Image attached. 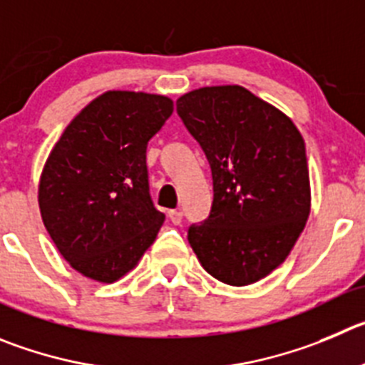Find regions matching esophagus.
Instances as JSON below:
<instances>
[{
    "mask_svg": "<svg viewBox=\"0 0 365 365\" xmlns=\"http://www.w3.org/2000/svg\"><path fill=\"white\" fill-rule=\"evenodd\" d=\"M169 220H171L175 225H180L183 220V212L182 210H169Z\"/></svg>",
    "mask_w": 365,
    "mask_h": 365,
    "instance_id": "esophagus-1",
    "label": "esophagus"
}]
</instances>
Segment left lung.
Wrapping results in <instances>:
<instances>
[{
	"mask_svg": "<svg viewBox=\"0 0 365 365\" xmlns=\"http://www.w3.org/2000/svg\"><path fill=\"white\" fill-rule=\"evenodd\" d=\"M176 111L212 173L209 217L187 234L194 254L225 284L267 277L288 257L309 216L301 133L243 86L189 91L176 101Z\"/></svg>",
	"mask_w": 365,
	"mask_h": 365,
	"instance_id": "8db88e82",
	"label": "left lung"
}]
</instances>
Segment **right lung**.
<instances>
[{"mask_svg":"<svg viewBox=\"0 0 365 365\" xmlns=\"http://www.w3.org/2000/svg\"><path fill=\"white\" fill-rule=\"evenodd\" d=\"M173 113L163 95L106 91L68 124L39 182L43 223L77 272L115 282L155 241L148 142Z\"/></svg>","mask_w":365,"mask_h":365,"instance_id":"obj_1","label":"right lung"}]
</instances>
